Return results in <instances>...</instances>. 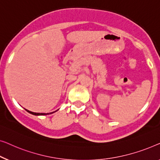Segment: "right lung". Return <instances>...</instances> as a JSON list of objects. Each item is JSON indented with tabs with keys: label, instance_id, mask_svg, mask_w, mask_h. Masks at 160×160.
<instances>
[{
	"label": "right lung",
	"instance_id": "obj_1",
	"mask_svg": "<svg viewBox=\"0 0 160 160\" xmlns=\"http://www.w3.org/2000/svg\"><path fill=\"white\" fill-rule=\"evenodd\" d=\"M26 111L28 112H29V113H30V114H33V115H36V116H39V115H46V114H49L48 113H36V112H30V111H29V110H28V109H26ZM55 112H57V111H55ZM53 112H51V113H50V114H52V113H53Z\"/></svg>",
	"mask_w": 160,
	"mask_h": 160
}]
</instances>
